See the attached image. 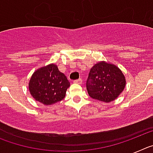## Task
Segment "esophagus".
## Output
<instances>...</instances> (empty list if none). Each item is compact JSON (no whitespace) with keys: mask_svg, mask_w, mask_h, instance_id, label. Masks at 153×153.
Returning <instances> with one entry per match:
<instances>
[{"mask_svg":"<svg viewBox=\"0 0 153 153\" xmlns=\"http://www.w3.org/2000/svg\"><path fill=\"white\" fill-rule=\"evenodd\" d=\"M74 83H78V84H81V83H83V79H81V78H79V79H76V80H74Z\"/></svg>","mask_w":153,"mask_h":153,"instance_id":"1","label":"esophagus"}]
</instances>
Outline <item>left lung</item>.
Segmentation results:
<instances>
[{
  "label": "left lung",
  "instance_id": "left-lung-1",
  "mask_svg": "<svg viewBox=\"0 0 153 153\" xmlns=\"http://www.w3.org/2000/svg\"><path fill=\"white\" fill-rule=\"evenodd\" d=\"M86 85L90 97L102 102H109L123 91L126 79L117 66L100 62L90 70Z\"/></svg>",
  "mask_w": 153,
  "mask_h": 153
}]
</instances>
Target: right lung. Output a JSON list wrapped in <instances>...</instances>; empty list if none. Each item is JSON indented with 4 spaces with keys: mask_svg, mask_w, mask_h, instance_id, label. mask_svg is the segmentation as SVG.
<instances>
[{
    "mask_svg": "<svg viewBox=\"0 0 153 153\" xmlns=\"http://www.w3.org/2000/svg\"><path fill=\"white\" fill-rule=\"evenodd\" d=\"M70 85L67 76L59 71L57 66L50 64L33 73L29 90L36 101L48 106L61 101Z\"/></svg>",
    "mask_w": 153,
    "mask_h": 153,
    "instance_id": "1",
    "label": "right lung"
}]
</instances>
